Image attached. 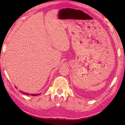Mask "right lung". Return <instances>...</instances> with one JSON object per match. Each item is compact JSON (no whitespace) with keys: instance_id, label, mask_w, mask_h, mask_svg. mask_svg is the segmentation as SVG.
I'll return each instance as SVG.
<instances>
[{"instance_id":"add662e5","label":"right lung","mask_w":125,"mask_h":125,"mask_svg":"<svg viewBox=\"0 0 125 125\" xmlns=\"http://www.w3.org/2000/svg\"><path fill=\"white\" fill-rule=\"evenodd\" d=\"M23 93H24V94H27V95H30L28 93H24V92H23ZM39 94H30V95H39Z\"/></svg>"}]
</instances>
